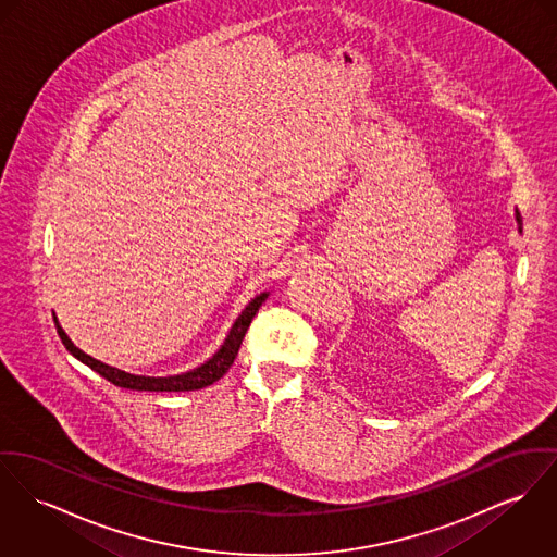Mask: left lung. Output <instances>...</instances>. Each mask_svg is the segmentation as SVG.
Returning <instances> with one entry per match:
<instances>
[{
	"label": "left lung",
	"mask_w": 557,
	"mask_h": 557,
	"mask_svg": "<svg viewBox=\"0 0 557 557\" xmlns=\"http://www.w3.org/2000/svg\"><path fill=\"white\" fill-rule=\"evenodd\" d=\"M515 220H517V231L521 233V215H519V212L515 210Z\"/></svg>",
	"instance_id": "obj_1"
}]
</instances>
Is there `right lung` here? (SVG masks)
<instances>
[{"mask_svg":"<svg viewBox=\"0 0 557 557\" xmlns=\"http://www.w3.org/2000/svg\"><path fill=\"white\" fill-rule=\"evenodd\" d=\"M267 299H269V293H260L258 297L246 305V309L233 322L226 339L210 360H206L201 367H197L193 371H186V373H180V375H170V377L133 375V373L121 371L116 367H110V364L85 354L81 347H76L74 342L67 337V333L61 329L57 315H54V324H57V333H59L63 345L67 347V351L74 358H78L81 362H85L86 367H90L95 373L106 377L110 384L127 387V389H139V392H188V389H201V387L215 384L231 369V364H233V360H235V356L242 347V342L246 337V331L250 329L260 305Z\"/></svg>","mask_w":557,"mask_h":557,"instance_id":"right-lung-1","label":"right lung"}]
</instances>
